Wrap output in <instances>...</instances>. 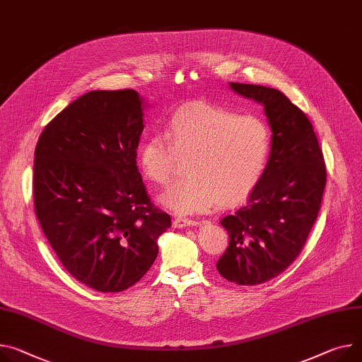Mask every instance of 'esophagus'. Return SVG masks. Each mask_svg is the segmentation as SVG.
I'll return each instance as SVG.
<instances>
[{
    "label": "esophagus",
    "mask_w": 362,
    "mask_h": 362,
    "mask_svg": "<svg viewBox=\"0 0 362 362\" xmlns=\"http://www.w3.org/2000/svg\"><path fill=\"white\" fill-rule=\"evenodd\" d=\"M196 225H199L196 220L185 218V217H177L174 220V226L178 228V229H182V228H187V226H196Z\"/></svg>",
    "instance_id": "esophagus-1"
}]
</instances>
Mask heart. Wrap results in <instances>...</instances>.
<instances>
[{
  "instance_id": "obj_1",
  "label": "heart",
  "mask_w": 362,
  "mask_h": 362,
  "mask_svg": "<svg viewBox=\"0 0 362 362\" xmlns=\"http://www.w3.org/2000/svg\"><path fill=\"white\" fill-rule=\"evenodd\" d=\"M269 153L271 130L262 117L194 103L173 115L166 137L146 139L139 163L146 178L165 185L180 158H191L189 177L165 189L159 203L177 214H196L249 196L265 173Z\"/></svg>"
}]
</instances>
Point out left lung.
<instances>
[{"label": "left lung", "mask_w": 362, "mask_h": 362, "mask_svg": "<svg viewBox=\"0 0 362 362\" xmlns=\"http://www.w3.org/2000/svg\"><path fill=\"white\" fill-rule=\"evenodd\" d=\"M229 88L264 105L271 153L246 203L220 221L229 247L216 268L230 283L257 286L298 257L320 210L326 168L310 120L281 91L239 82Z\"/></svg>", "instance_id": "1"}]
</instances>
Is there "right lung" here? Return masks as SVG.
<instances>
[{"mask_svg": "<svg viewBox=\"0 0 362 362\" xmlns=\"http://www.w3.org/2000/svg\"><path fill=\"white\" fill-rule=\"evenodd\" d=\"M148 103L134 90L90 91L42 132L35 151V209L66 271L119 293L149 271L171 217L155 209L136 158Z\"/></svg>", "mask_w": 362, "mask_h": 362, "instance_id": "obj_1", "label": "right lung"}]
</instances>
